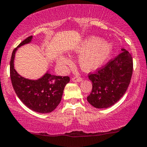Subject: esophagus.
<instances>
[{
    "instance_id": "esophagus-1",
    "label": "esophagus",
    "mask_w": 147,
    "mask_h": 147,
    "mask_svg": "<svg viewBox=\"0 0 147 147\" xmlns=\"http://www.w3.org/2000/svg\"><path fill=\"white\" fill-rule=\"evenodd\" d=\"M72 82H80L82 81V78H80V77H74V78H72Z\"/></svg>"
}]
</instances>
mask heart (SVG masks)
Segmentation results:
<instances>
[{
	"instance_id": "obj_1",
	"label": "heart",
	"mask_w": 147,
	"mask_h": 147,
	"mask_svg": "<svg viewBox=\"0 0 147 147\" xmlns=\"http://www.w3.org/2000/svg\"><path fill=\"white\" fill-rule=\"evenodd\" d=\"M113 50L114 46L111 42H104L99 37L90 36L83 41L75 52L81 54L78 59L80 67L85 72H91L105 65L111 57ZM57 62L60 65H66L69 60L62 55Z\"/></svg>"
}]
</instances>
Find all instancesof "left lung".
<instances>
[{
  "label": "left lung",
  "instance_id": "obj_1",
  "mask_svg": "<svg viewBox=\"0 0 147 147\" xmlns=\"http://www.w3.org/2000/svg\"><path fill=\"white\" fill-rule=\"evenodd\" d=\"M122 53L108 62L94 74H89L92 90L87 101L94 107L105 109L112 106L127 91L133 72L131 54L122 48Z\"/></svg>",
  "mask_w": 147,
  "mask_h": 147
}]
</instances>
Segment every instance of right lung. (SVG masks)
I'll use <instances>...</instances> for the list:
<instances>
[{
    "mask_svg": "<svg viewBox=\"0 0 147 147\" xmlns=\"http://www.w3.org/2000/svg\"><path fill=\"white\" fill-rule=\"evenodd\" d=\"M32 39V36H29L13 50L10 63V79L16 94L26 107L38 113H49L60 104L69 78L56 76L47 72L42 78L34 80L26 79L16 72L14 68L16 51L20 46L30 43Z\"/></svg>",
    "mask_w": 147,
    "mask_h": 147,
    "instance_id": "add662e5",
    "label": "right lung"
}]
</instances>
